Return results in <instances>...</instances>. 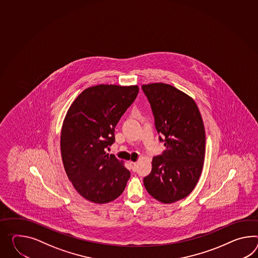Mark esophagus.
<instances>
[{
    "mask_svg": "<svg viewBox=\"0 0 258 258\" xmlns=\"http://www.w3.org/2000/svg\"><path fill=\"white\" fill-rule=\"evenodd\" d=\"M131 167H132V171L137 170V162H131Z\"/></svg>",
    "mask_w": 258,
    "mask_h": 258,
    "instance_id": "esophagus-1",
    "label": "esophagus"
}]
</instances>
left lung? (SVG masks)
I'll list each match as a JSON object with an SVG mask.
<instances>
[{"label": "left lung", "mask_w": 258, "mask_h": 258, "mask_svg": "<svg viewBox=\"0 0 258 258\" xmlns=\"http://www.w3.org/2000/svg\"><path fill=\"white\" fill-rule=\"evenodd\" d=\"M151 105L159 142L166 150L153 157L144 178L150 195L163 203L180 201L195 188L205 157V130L195 101L163 83L142 86Z\"/></svg>", "instance_id": "1"}]
</instances>
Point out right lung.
<instances>
[{
	"label": "right lung",
	"instance_id": "1",
	"mask_svg": "<svg viewBox=\"0 0 258 258\" xmlns=\"http://www.w3.org/2000/svg\"><path fill=\"white\" fill-rule=\"evenodd\" d=\"M138 86L99 85L87 88L67 112L60 136L63 166L76 191L94 203L118 198L131 177L114 155V128L138 95Z\"/></svg>",
	"mask_w": 258,
	"mask_h": 258
}]
</instances>
